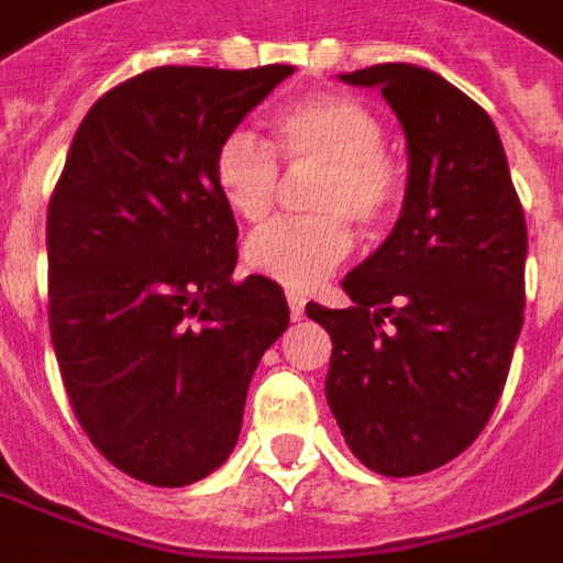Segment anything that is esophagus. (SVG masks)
I'll return each instance as SVG.
<instances>
[{
  "label": "esophagus",
  "instance_id": "34e87169",
  "mask_svg": "<svg viewBox=\"0 0 563 563\" xmlns=\"http://www.w3.org/2000/svg\"><path fill=\"white\" fill-rule=\"evenodd\" d=\"M286 301H289V313H292V320H301V317H305V295L286 292Z\"/></svg>",
  "mask_w": 563,
  "mask_h": 563
}]
</instances>
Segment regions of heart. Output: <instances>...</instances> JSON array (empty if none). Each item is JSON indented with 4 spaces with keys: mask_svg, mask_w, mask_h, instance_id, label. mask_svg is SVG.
I'll return each mask as SVG.
<instances>
[{
    "mask_svg": "<svg viewBox=\"0 0 563 563\" xmlns=\"http://www.w3.org/2000/svg\"><path fill=\"white\" fill-rule=\"evenodd\" d=\"M274 140L286 164L322 167L310 207L313 219H277L246 241L250 268L289 289L320 286L350 253L347 219L363 231L390 222L399 207L402 179L384 152V124L363 103L322 93L286 106L274 118ZM219 195L246 222H262L277 203L280 167L255 133L234 131L213 158Z\"/></svg>",
    "mask_w": 563,
    "mask_h": 563,
    "instance_id": "obj_1",
    "label": "heart"
}]
</instances>
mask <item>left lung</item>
Instances as JSON below:
<instances>
[{
  "mask_svg": "<svg viewBox=\"0 0 563 563\" xmlns=\"http://www.w3.org/2000/svg\"><path fill=\"white\" fill-rule=\"evenodd\" d=\"M380 88L408 145L402 213L344 277L350 308L317 301L332 338L325 402L353 457L405 478L445 466L485 430L525 313L528 225L500 133L463 90L415 63L338 76Z\"/></svg>",
  "mask_w": 563,
  "mask_h": 563,
  "instance_id": "left-lung-1",
  "label": "left lung"
}]
</instances>
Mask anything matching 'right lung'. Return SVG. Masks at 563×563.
Masks as SVG:
<instances>
[{"mask_svg": "<svg viewBox=\"0 0 563 563\" xmlns=\"http://www.w3.org/2000/svg\"><path fill=\"white\" fill-rule=\"evenodd\" d=\"M295 66H158L103 93L48 203V313L88 439L145 485L186 487L238 445L262 353L286 332L280 283L238 265L213 179L219 143Z\"/></svg>", "mask_w": 563, "mask_h": 563, "instance_id": "add662e5", "label": "right lung"}]
</instances>
